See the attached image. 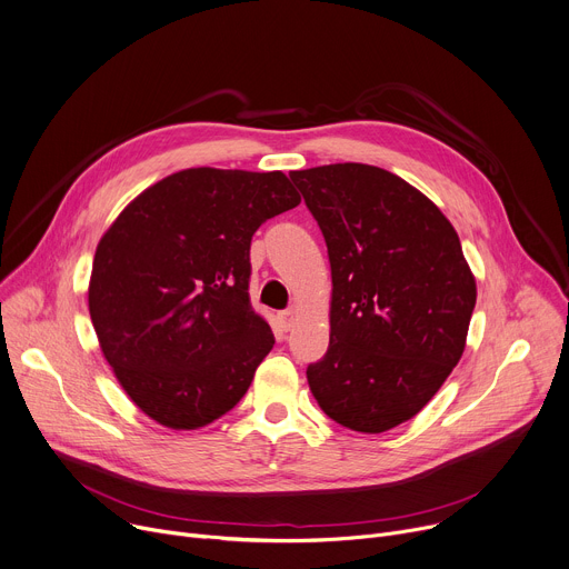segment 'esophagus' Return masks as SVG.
I'll return each mask as SVG.
<instances>
[{
    "mask_svg": "<svg viewBox=\"0 0 569 569\" xmlns=\"http://www.w3.org/2000/svg\"><path fill=\"white\" fill-rule=\"evenodd\" d=\"M279 322H281V327H283L286 331H290V329L297 325V311H295V308H288V311H281V313H279Z\"/></svg>",
    "mask_w": 569,
    "mask_h": 569,
    "instance_id": "1",
    "label": "esophagus"
}]
</instances>
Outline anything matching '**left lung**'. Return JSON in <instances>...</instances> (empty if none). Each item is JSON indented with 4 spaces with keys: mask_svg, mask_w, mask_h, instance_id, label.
I'll return each mask as SVG.
<instances>
[{
    "mask_svg": "<svg viewBox=\"0 0 569 569\" xmlns=\"http://www.w3.org/2000/svg\"><path fill=\"white\" fill-rule=\"evenodd\" d=\"M331 263V333L306 379L360 433L416 418L462 356L477 281L456 229L401 177L363 163L290 172Z\"/></svg>",
    "mask_w": 569,
    "mask_h": 569,
    "instance_id": "8db88e82",
    "label": "left lung"
}]
</instances>
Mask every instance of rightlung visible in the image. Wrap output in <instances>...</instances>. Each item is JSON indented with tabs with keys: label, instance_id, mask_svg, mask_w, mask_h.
Returning <instances> with one entry per match:
<instances>
[{
	"label": "right lung",
	"instance_id": "add662e5",
	"mask_svg": "<svg viewBox=\"0 0 569 569\" xmlns=\"http://www.w3.org/2000/svg\"><path fill=\"white\" fill-rule=\"evenodd\" d=\"M299 201L283 172L190 168L142 190L101 236L90 320L147 418L192 431L242 399L274 345L249 303L251 236Z\"/></svg>",
	"mask_w": 569,
	"mask_h": 569
}]
</instances>
